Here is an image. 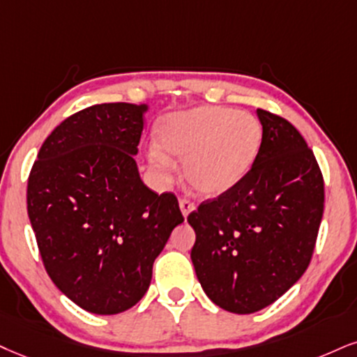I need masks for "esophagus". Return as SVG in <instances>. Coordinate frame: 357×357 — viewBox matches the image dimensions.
<instances>
[{"instance_id": "esophagus-1", "label": "esophagus", "mask_w": 357, "mask_h": 357, "mask_svg": "<svg viewBox=\"0 0 357 357\" xmlns=\"http://www.w3.org/2000/svg\"><path fill=\"white\" fill-rule=\"evenodd\" d=\"M178 205H180V210H182V215H183V217H185V218L188 217V213H190L192 210L195 208V205H193L192 202L187 199V197H182V199L178 200Z\"/></svg>"}]
</instances>
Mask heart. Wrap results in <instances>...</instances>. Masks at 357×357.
<instances>
[{"label":"heart","instance_id":"1","mask_svg":"<svg viewBox=\"0 0 357 357\" xmlns=\"http://www.w3.org/2000/svg\"><path fill=\"white\" fill-rule=\"evenodd\" d=\"M157 140L170 155L185 158L183 178L188 187L213 197L230 190L252 170L261 149L263 129L252 114L204 105L162 119ZM161 151L152 149L151 164L167 180L174 162Z\"/></svg>","mask_w":357,"mask_h":357}]
</instances>
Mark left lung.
Here are the masks:
<instances>
[{"label":"left lung","mask_w":357,"mask_h":357,"mask_svg":"<svg viewBox=\"0 0 357 357\" xmlns=\"http://www.w3.org/2000/svg\"><path fill=\"white\" fill-rule=\"evenodd\" d=\"M257 114L263 140L252 170L187 218L202 288L236 314L263 310L301 278L324 210L323 174L306 140L286 119Z\"/></svg>","instance_id":"obj_1"}]
</instances>
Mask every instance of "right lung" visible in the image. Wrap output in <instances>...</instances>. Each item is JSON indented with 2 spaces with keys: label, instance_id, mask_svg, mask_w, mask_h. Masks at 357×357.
<instances>
[{
  "label": "right lung",
  "instance_id": "obj_1",
  "mask_svg": "<svg viewBox=\"0 0 357 357\" xmlns=\"http://www.w3.org/2000/svg\"><path fill=\"white\" fill-rule=\"evenodd\" d=\"M145 104L82 109L44 140L28 215L44 268L82 310L117 314L142 300L155 258L183 222L174 193L152 192L134 155Z\"/></svg>",
  "mask_w": 357,
  "mask_h": 357
}]
</instances>
